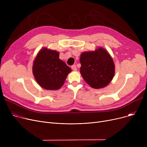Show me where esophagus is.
<instances>
[{"mask_svg": "<svg viewBox=\"0 0 147 147\" xmlns=\"http://www.w3.org/2000/svg\"><path fill=\"white\" fill-rule=\"evenodd\" d=\"M71 69H73V70H74V71H76V70H77L76 65H73L71 66Z\"/></svg>", "mask_w": 147, "mask_h": 147, "instance_id": "obj_1", "label": "esophagus"}]
</instances>
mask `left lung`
<instances>
[{
	"label": "left lung",
	"mask_w": 147,
	"mask_h": 147,
	"mask_svg": "<svg viewBox=\"0 0 147 147\" xmlns=\"http://www.w3.org/2000/svg\"><path fill=\"white\" fill-rule=\"evenodd\" d=\"M80 71L92 88L101 89L109 84L114 78L115 66L109 53L102 48L83 52L80 58Z\"/></svg>",
	"instance_id": "1"
}]
</instances>
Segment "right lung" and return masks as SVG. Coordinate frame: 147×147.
Here are the masks:
<instances>
[{
	"instance_id": "1",
	"label": "right lung",
	"mask_w": 147,
	"mask_h": 147,
	"mask_svg": "<svg viewBox=\"0 0 147 147\" xmlns=\"http://www.w3.org/2000/svg\"><path fill=\"white\" fill-rule=\"evenodd\" d=\"M58 52L42 49L34 59L33 73L39 85L47 90H57L63 85L71 69L59 58Z\"/></svg>"
}]
</instances>
